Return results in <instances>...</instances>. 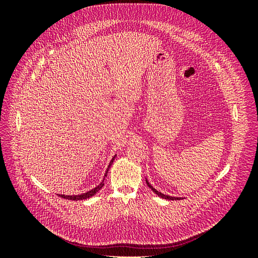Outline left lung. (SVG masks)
<instances>
[{"label": "left lung", "mask_w": 258, "mask_h": 258, "mask_svg": "<svg viewBox=\"0 0 258 258\" xmlns=\"http://www.w3.org/2000/svg\"><path fill=\"white\" fill-rule=\"evenodd\" d=\"M146 184H147V186L150 187V188H151V189H152L156 195H158L159 197H161V198H163V199H169V200H178V199H181V198H176V197H170V196H167V195H163V194H161L160 191H157V190H156L150 183L147 182V179H146Z\"/></svg>", "instance_id": "obj_1"}]
</instances>
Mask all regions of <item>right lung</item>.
Instances as JSON below:
<instances>
[{"mask_svg": "<svg viewBox=\"0 0 258 258\" xmlns=\"http://www.w3.org/2000/svg\"><path fill=\"white\" fill-rule=\"evenodd\" d=\"M115 157H116V156H114L113 159L111 160L110 165H108V168H110V167L112 166V163H113V161H114ZM108 168H107V171H108ZM107 171H106V173H107ZM106 173H105V175H104V178H105V176H106ZM103 186H104V179H103V181L101 182L97 187H95V188L91 189V190H89V191H87V192H85V194L77 195V196H66V195H59V196H60V197H62V198H64V199H69V200H84V199H87V198L92 197L93 195L97 194L101 188H102Z\"/></svg>", "mask_w": 258, "mask_h": 258, "instance_id": "right-lung-1", "label": "right lung"}]
</instances>
